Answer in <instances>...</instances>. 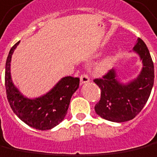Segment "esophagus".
<instances>
[{"mask_svg": "<svg viewBox=\"0 0 157 157\" xmlns=\"http://www.w3.org/2000/svg\"><path fill=\"white\" fill-rule=\"evenodd\" d=\"M80 80H81V83L83 84V83H86L90 81L89 76L87 75V74L84 73V74H82L81 76H80Z\"/></svg>", "mask_w": 157, "mask_h": 157, "instance_id": "esophagus-1", "label": "esophagus"}]
</instances>
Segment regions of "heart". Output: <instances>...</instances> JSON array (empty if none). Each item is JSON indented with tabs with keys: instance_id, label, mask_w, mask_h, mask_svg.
<instances>
[{
	"instance_id": "heart-1",
	"label": "heart",
	"mask_w": 157,
	"mask_h": 157,
	"mask_svg": "<svg viewBox=\"0 0 157 157\" xmlns=\"http://www.w3.org/2000/svg\"><path fill=\"white\" fill-rule=\"evenodd\" d=\"M109 63H110V59L109 57H106L102 59L101 60H99L96 64H95V69L98 72H105V71L108 70V68L109 66Z\"/></svg>"
}]
</instances>
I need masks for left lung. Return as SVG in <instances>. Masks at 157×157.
Segmentation results:
<instances>
[{
    "instance_id": "left-lung-1",
    "label": "left lung",
    "mask_w": 157,
    "mask_h": 157,
    "mask_svg": "<svg viewBox=\"0 0 157 157\" xmlns=\"http://www.w3.org/2000/svg\"><path fill=\"white\" fill-rule=\"evenodd\" d=\"M133 50L140 56L144 67L140 75L128 85L117 80L114 70H109L94 82L101 90L100 100L94 106L98 115L105 120L123 122L130 121L142 110L154 84V64L143 40L138 39Z\"/></svg>"
}]
</instances>
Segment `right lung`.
I'll use <instances>...</instances> for the list:
<instances>
[{
    "instance_id": "1",
    "label": "right lung",
    "mask_w": 157,
    "mask_h": 157,
    "mask_svg": "<svg viewBox=\"0 0 157 157\" xmlns=\"http://www.w3.org/2000/svg\"><path fill=\"white\" fill-rule=\"evenodd\" d=\"M10 50L6 62L5 86L10 106L25 123L38 130H48L59 124L67 114L71 96L79 87L80 78L66 76L49 93L36 99L26 98L14 86L10 74V62L14 49Z\"/></svg>"
}]
</instances>
